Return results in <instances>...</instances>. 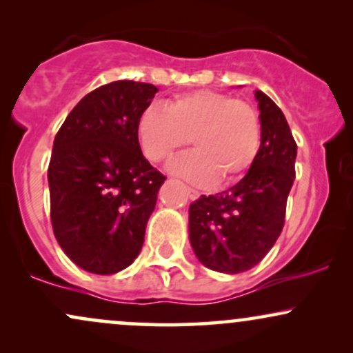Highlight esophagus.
Wrapping results in <instances>:
<instances>
[{"mask_svg":"<svg viewBox=\"0 0 353 353\" xmlns=\"http://www.w3.org/2000/svg\"><path fill=\"white\" fill-rule=\"evenodd\" d=\"M185 192H188V195H189V199H192V201H195V199H199V190H195V189H192V188H185Z\"/></svg>","mask_w":353,"mask_h":353,"instance_id":"34e87169","label":"esophagus"}]
</instances>
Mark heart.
<instances>
[{
  "label": "heart",
  "instance_id": "heart-1",
  "mask_svg": "<svg viewBox=\"0 0 353 353\" xmlns=\"http://www.w3.org/2000/svg\"><path fill=\"white\" fill-rule=\"evenodd\" d=\"M139 146L152 163L165 161L192 141L194 151L171 161L169 169L194 184H228L252 168L261 146V120L248 101L212 90L151 105L138 121Z\"/></svg>",
  "mask_w": 353,
  "mask_h": 353
}]
</instances>
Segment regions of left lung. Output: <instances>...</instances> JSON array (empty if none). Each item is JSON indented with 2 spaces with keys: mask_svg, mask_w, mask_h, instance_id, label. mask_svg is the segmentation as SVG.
<instances>
[{
  "mask_svg": "<svg viewBox=\"0 0 353 353\" xmlns=\"http://www.w3.org/2000/svg\"><path fill=\"white\" fill-rule=\"evenodd\" d=\"M261 146L245 177L215 195H201L189 207L195 256L207 268L235 274L253 268L281 235L286 202L294 182L296 144L281 108L261 90Z\"/></svg>",
  "mask_w": 353,
  "mask_h": 353,
  "instance_id": "obj_1",
  "label": "left lung"
}]
</instances>
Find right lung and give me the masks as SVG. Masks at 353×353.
I'll return each mask as SVG.
<instances>
[{"instance_id": "1", "label": "right lung", "mask_w": 353, "mask_h": 353, "mask_svg": "<svg viewBox=\"0 0 353 353\" xmlns=\"http://www.w3.org/2000/svg\"><path fill=\"white\" fill-rule=\"evenodd\" d=\"M158 88L117 80L87 93L57 131L48 169L50 222L63 253L90 273L141 252L165 177L143 156L138 121Z\"/></svg>"}]
</instances>
